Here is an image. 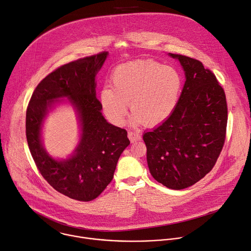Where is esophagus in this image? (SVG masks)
Instances as JSON below:
<instances>
[{"mask_svg":"<svg viewBox=\"0 0 251 251\" xmlns=\"http://www.w3.org/2000/svg\"><path fill=\"white\" fill-rule=\"evenodd\" d=\"M128 138L130 139V141L133 143V142H136V141H139L141 140V135L137 132H134V131H129L128 132Z\"/></svg>","mask_w":251,"mask_h":251,"instance_id":"esophagus-1","label":"esophagus"}]
</instances>
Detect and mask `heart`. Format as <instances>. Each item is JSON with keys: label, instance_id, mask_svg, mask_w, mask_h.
Returning <instances> with one entry per match:
<instances>
[{"label": "heart", "instance_id": "obj_1", "mask_svg": "<svg viewBox=\"0 0 251 251\" xmlns=\"http://www.w3.org/2000/svg\"><path fill=\"white\" fill-rule=\"evenodd\" d=\"M112 86L106 84L99 95L102 108L116 124L125 121L129 100L131 123L155 126L174 111L183 79L173 66L154 60H135L118 65L112 73Z\"/></svg>", "mask_w": 251, "mask_h": 251}]
</instances>
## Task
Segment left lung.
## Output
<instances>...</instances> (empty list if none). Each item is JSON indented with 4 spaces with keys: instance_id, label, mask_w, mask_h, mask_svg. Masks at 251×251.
<instances>
[{
    "instance_id": "8db88e82",
    "label": "left lung",
    "mask_w": 251,
    "mask_h": 251,
    "mask_svg": "<svg viewBox=\"0 0 251 251\" xmlns=\"http://www.w3.org/2000/svg\"><path fill=\"white\" fill-rule=\"evenodd\" d=\"M186 75L172 114L143 135L147 163L155 180L172 190L195 185L211 171L223 150L227 124L224 88L211 71L195 58L169 53Z\"/></svg>"
}]
</instances>
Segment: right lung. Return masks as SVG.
Masks as SVG:
<instances>
[{"label": "right lung", "instance_id": "1", "mask_svg": "<svg viewBox=\"0 0 251 251\" xmlns=\"http://www.w3.org/2000/svg\"><path fill=\"white\" fill-rule=\"evenodd\" d=\"M107 55L103 51L56 68L35 87L26 109V141L40 173L55 191L80 201L96 199L110 184L119 157L130 144L127 131L103 117L96 98L95 77ZM61 98L76 109L82 134L74 154L55 160L43 148L41 129L48 111Z\"/></svg>", "mask_w": 251, "mask_h": 251}]
</instances>
